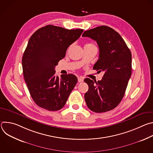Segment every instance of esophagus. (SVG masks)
<instances>
[{
	"label": "esophagus",
	"instance_id": "34e87169",
	"mask_svg": "<svg viewBox=\"0 0 153 153\" xmlns=\"http://www.w3.org/2000/svg\"><path fill=\"white\" fill-rule=\"evenodd\" d=\"M83 81V77H78V82H82Z\"/></svg>",
	"mask_w": 153,
	"mask_h": 153
}]
</instances>
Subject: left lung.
<instances>
[{
	"label": "left lung",
	"mask_w": 153,
	"mask_h": 153,
	"mask_svg": "<svg viewBox=\"0 0 153 153\" xmlns=\"http://www.w3.org/2000/svg\"><path fill=\"white\" fill-rule=\"evenodd\" d=\"M82 37L96 41L99 57L93 69L104 72L101 80L84 79L89 86L85 94L86 103L95 113L110 111L125 94L131 76V53L120 35L109 27L102 25L85 31Z\"/></svg>",
	"instance_id": "1"
}]
</instances>
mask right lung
I'll list each match as a JSON object with an SVG mask.
<instances>
[{"label": "right lung", "instance_id": "1", "mask_svg": "<svg viewBox=\"0 0 153 153\" xmlns=\"http://www.w3.org/2000/svg\"><path fill=\"white\" fill-rule=\"evenodd\" d=\"M83 31L48 25L30 37L22 63L29 92L39 106L54 111L66 103L77 78L72 74H62L59 78L54 68Z\"/></svg>", "mask_w": 153, "mask_h": 153}]
</instances>
